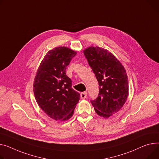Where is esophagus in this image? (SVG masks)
Listing matches in <instances>:
<instances>
[{
  "label": "esophagus",
  "mask_w": 159,
  "mask_h": 159,
  "mask_svg": "<svg viewBox=\"0 0 159 159\" xmlns=\"http://www.w3.org/2000/svg\"><path fill=\"white\" fill-rule=\"evenodd\" d=\"M87 95H88V93H87L86 91L82 92V93H80V98L82 99H85L86 98V97H87Z\"/></svg>",
  "instance_id": "34e87169"
}]
</instances>
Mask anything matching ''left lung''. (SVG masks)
<instances>
[{
	"label": "left lung",
	"mask_w": 159,
	"mask_h": 159,
	"mask_svg": "<svg viewBox=\"0 0 159 159\" xmlns=\"http://www.w3.org/2000/svg\"><path fill=\"white\" fill-rule=\"evenodd\" d=\"M84 54L99 84L97 98L91 101L97 114L108 118L123 106L129 94L127 74L120 61L109 50L89 47Z\"/></svg>",
	"instance_id": "8db88e82"
}]
</instances>
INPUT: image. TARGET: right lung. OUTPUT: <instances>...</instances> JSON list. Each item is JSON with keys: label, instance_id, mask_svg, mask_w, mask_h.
I'll list each match as a JSON object with an SVG mask.
<instances>
[{"label": "right lung", "instance_id": "obj_1", "mask_svg": "<svg viewBox=\"0 0 159 159\" xmlns=\"http://www.w3.org/2000/svg\"><path fill=\"white\" fill-rule=\"evenodd\" d=\"M76 54L77 52L66 47L50 50L36 74L33 84L35 99L40 108L56 121L69 120L80 98L66 75V67Z\"/></svg>", "mask_w": 159, "mask_h": 159}]
</instances>
